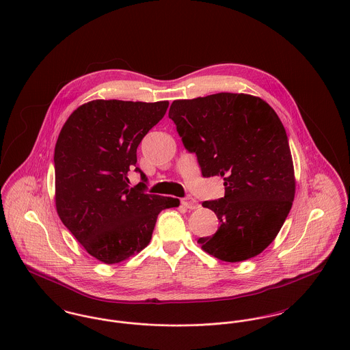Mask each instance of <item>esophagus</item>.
Listing matches in <instances>:
<instances>
[{
    "label": "esophagus",
    "mask_w": 350,
    "mask_h": 350,
    "mask_svg": "<svg viewBox=\"0 0 350 350\" xmlns=\"http://www.w3.org/2000/svg\"><path fill=\"white\" fill-rule=\"evenodd\" d=\"M180 203H182V206H185L186 208H190V210H196V208L200 207V203L194 200V198H191V197L182 198Z\"/></svg>",
    "instance_id": "1"
}]
</instances>
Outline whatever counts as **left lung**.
Segmentation results:
<instances>
[{
  "label": "left lung",
  "mask_w": 350,
  "mask_h": 350,
  "mask_svg": "<svg viewBox=\"0 0 350 350\" xmlns=\"http://www.w3.org/2000/svg\"><path fill=\"white\" fill-rule=\"evenodd\" d=\"M168 117L185 148L197 154L202 176H222L225 197L204 200L219 228L198 243L229 262L257 256L278 236L295 196L286 129L265 100L218 93L174 100Z\"/></svg>",
  "instance_id": "left-lung-1"
}]
</instances>
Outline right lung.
<instances>
[{
    "mask_svg": "<svg viewBox=\"0 0 350 350\" xmlns=\"http://www.w3.org/2000/svg\"><path fill=\"white\" fill-rule=\"evenodd\" d=\"M168 100H96L79 106L55 146V202L64 226L105 264H116L150 244L161 210L179 200L144 193L137 147L164 117ZM145 183L129 186L127 174Z\"/></svg>",
    "mask_w": 350,
    "mask_h": 350,
    "instance_id": "1",
    "label": "right lung"
}]
</instances>
